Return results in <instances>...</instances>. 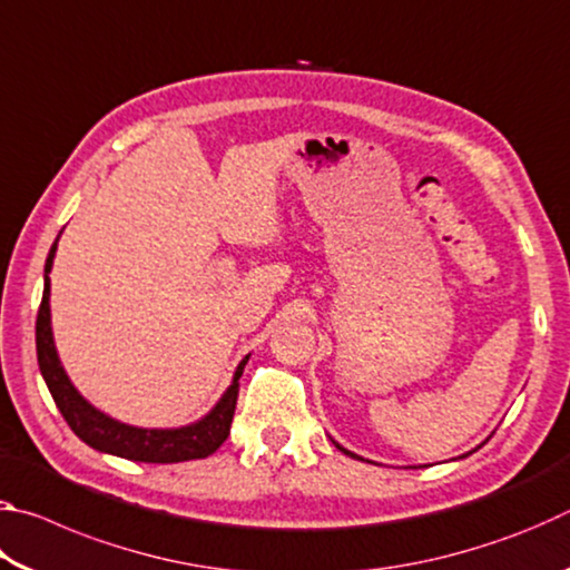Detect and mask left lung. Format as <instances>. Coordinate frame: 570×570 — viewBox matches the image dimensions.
<instances>
[{"instance_id":"8db88e82","label":"left lung","mask_w":570,"mask_h":570,"mask_svg":"<svg viewBox=\"0 0 570 570\" xmlns=\"http://www.w3.org/2000/svg\"><path fill=\"white\" fill-rule=\"evenodd\" d=\"M332 442H334V440H332ZM334 445H336V450H342V452H344V455H350V458H356V460H362L360 455H354V452H350V450H346V448H342V445H340V442H334ZM462 458H465V455H462Z\"/></svg>"}]
</instances>
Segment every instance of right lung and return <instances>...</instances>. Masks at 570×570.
I'll return each mask as SVG.
<instances>
[{
  "mask_svg": "<svg viewBox=\"0 0 570 570\" xmlns=\"http://www.w3.org/2000/svg\"><path fill=\"white\" fill-rule=\"evenodd\" d=\"M55 250L57 240L52 244L50 256H47L45 264V292L40 312H37V362H40V372L47 382V390H50L57 404V410L62 412L65 422L70 424L75 435L82 442H88L95 450L135 462H163V465H166V462H186L214 455V452L224 445V440L230 432V422H234L238 400V380L240 374H244L248 356L238 362L234 382H230L228 390L220 394L214 410L198 422L170 430H148L112 420L110 414L92 407V404L75 390V384L67 377L60 356H57L50 320V272L55 262Z\"/></svg>",
  "mask_w": 570,
  "mask_h": 570,
  "instance_id": "1",
  "label": "right lung"
}]
</instances>
